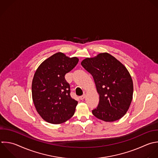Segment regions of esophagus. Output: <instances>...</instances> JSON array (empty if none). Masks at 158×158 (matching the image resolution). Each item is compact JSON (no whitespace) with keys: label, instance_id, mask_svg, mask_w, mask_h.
Returning a JSON list of instances; mask_svg holds the SVG:
<instances>
[{"label":"esophagus","instance_id":"1","mask_svg":"<svg viewBox=\"0 0 158 158\" xmlns=\"http://www.w3.org/2000/svg\"><path fill=\"white\" fill-rule=\"evenodd\" d=\"M85 98H86V94H83L82 96H81L80 97V99H81V100H83V99H84Z\"/></svg>","mask_w":158,"mask_h":158}]
</instances>
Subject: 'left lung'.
Listing matches in <instances>:
<instances>
[{
  "label": "left lung",
  "instance_id": "obj_1",
  "mask_svg": "<svg viewBox=\"0 0 158 158\" xmlns=\"http://www.w3.org/2000/svg\"><path fill=\"white\" fill-rule=\"evenodd\" d=\"M81 64L93 76L99 94L93 114L105 122L121 118L130 106L133 93V81L126 67L107 52L86 58Z\"/></svg>",
  "mask_w": 158,
  "mask_h": 158
}]
</instances>
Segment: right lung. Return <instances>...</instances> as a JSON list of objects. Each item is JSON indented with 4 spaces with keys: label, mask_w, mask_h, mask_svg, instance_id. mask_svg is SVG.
<instances>
[{
    "label": "right lung",
    "mask_w": 158,
    "mask_h": 158,
    "mask_svg": "<svg viewBox=\"0 0 158 158\" xmlns=\"http://www.w3.org/2000/svg\"><path fill=\"white\" fill-rule=\"evenodd\" d=\"M78 60L76 57L70 58L57 52L36 70L32 81V98L37 112L45 121L59 124L73 115L78 102L70 95V85L65 75Z\"/></svg>",
    "instance_id": "1"
}]
</instances>
